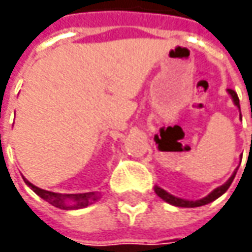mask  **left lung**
Instances as JSON below:
<instances>
[{
    "instance_id": "left-lung-1",
    "label": "left lung",
    "mask_w": 252,
    "mask_h": 252,
    "mask_svg": "<svg viewBox=\"0 0 252 252\" xmlns=\"http://www.w3.org/2000/svg\"><path fill=\"white\" fill-rule=\"evenodd\" d=\"M228 94L231 95V98H233V101L234 103L237 105L238 108H240V99H238L237 96V92L233 91V90H227ZM237 172V171H236ZM236 172L230 177L227 182L224 184V185H221V187H219L216 188L212 193H209L206 198L203 199H199V200H185V199H181V198H177V196H174V195H171L168 192H165L164 189L158 188V187H156L154 190H156V193L160 196L162 200H165V202H168L171 205H174V206H178V208H198V206H203V205H208L210 202H213L215 199H218L219 196H221L228 188H230V185H231V182H233V179L236 177Z\"/></svg>"
}]
</instances>
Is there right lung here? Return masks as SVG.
Here are the masks:
<instances>
[{
    "instance_id": "obj_1",
    "label": "right lung",
    "mask_w": 252,
    "mask_h": 252,
    "mask_svg": "<svg viewBox=\"0 0 252 252\" xmlns=\"http://www.w3.org/2000/svg\"><path fill=\"white\" fill-rule=\"evenodd\" d=\"M25 179V178H24ZM25 184L29 187V188L33 190L36 195H39L40 198H43L44 200H47L50 205H53L56 208L59 209H81L88 206L94 203L95 200L99 199V195L98 193H94V192H87V193H73V195H62V193H54V192H50V190H44V189L37 188L34 187L33 184H31L28 179H25ZM68 198H73L74 200V205H68L66 203V200Z\"/></svg>"
}]
</instances>
